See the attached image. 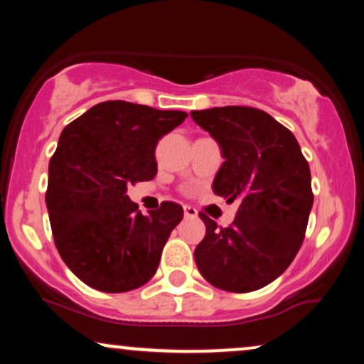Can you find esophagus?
<instances>
[{
    "mask_svg": "<svg viewBox=\"0 0 364 364\" xmlns=\"http://www.w3.org/2000/svg\"><path fill=\"white\" fill-rule=\"evenodd\" d=\"M183 210H185V217H186V219H193V217L198 215V212H196V208L190 207V205L183 207Z\"/></svg>",
    "mask_w": 364,
    "mask_h": 364,
    "instance_id": "34e87169",
    "label": "esophagus"
}]
</instances>
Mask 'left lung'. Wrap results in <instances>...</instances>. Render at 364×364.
I'll list each match as a JSON object with an SVG mask.
<instances>
[{"label": "left lung", "mask_w": 364, "mask_h": 364, "mask_svg": "<svg viewBox=\"0 0 364 364\" xmlns=\"http://www.w3.org/2000/svg\"><path fill=\"white\" fill-rule=\"evenodd\" d=\"M190 116L224 157L214 193L240 202L229 228L200 214L207 232L195 248L196 267L219 289L257 291L275 281L301 248L313 207L310 166L294 135L265 111L225 106Z\"/></svg>", "instance_id": "1"}]
</instances>
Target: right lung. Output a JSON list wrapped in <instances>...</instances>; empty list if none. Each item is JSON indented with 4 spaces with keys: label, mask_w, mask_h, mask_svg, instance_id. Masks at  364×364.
<instances>
[{
    "label": "right lung",
    "mask_w": 364,
    "mask_h": 364,
    "mask_svg": "<svg viewBox=\"0 0 364 364\" xmlns=\"http://www.w3.org/2000/svg\"><path fill=\"white\" fill-rule=\"evenodd\" d=\"M186 116L106 101L61 132L49 162L46 205L63 262L87 286L127 292L156 274L183 208L162 202L141 215L127 190L156 176L157 141Z\"/></svg>",
    "instance_id": "right-lung-1"
}]
</instances>
